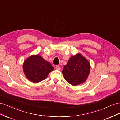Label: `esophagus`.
I'll use <instances>...</instances> for the list:
<instances>
[{"label":"esophagus","mask_w":120,"mask_h":120,"mask_svg":"<svg viewBox=\"0 0 120 120\" xmlns=\"http://www.w3.org/2000/svg\"><path fill=\"white\" fill-rule=\"evenodd\" d=\"M55 68H56V70H60V67H59V66H56L55 67Z\"/></svg>","instance_id":"esophagus-1"}]
</instances>
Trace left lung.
<instances>
[{
	"label": "left lung",
	"instance_id": "1",
	"mask_svg": "<svg viewBox=\"0 0 120 120\" xmlns=\"http://www.w3.org/2000/svg\"><path fill=\"white\" fill-rule=\"evenodd\" d=\"M89 61L78 53L70 58L62 71L64 79L71 85L77 86L84 83L90 74Z\"/></svg>",
	"mask_w": 120,
	"mask_h": 120
}]
</instances>
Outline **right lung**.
<instances>
[{"instance_id":"right-lung-1","label":"right lung","mask_w":120,"mask_h":120,"mask_svg":"<svg viewBox=\"0 0 120 120\" xmlns=\"http://www.w3.org/2000/svg\"><path fill=\"white\" fill-rule=\"evenodd\" d=\"M23 70L25 77L30 82L38 83L45 79L53 67L38 54L27 57L23 64Z\"/></svg>"}]
</instances>
